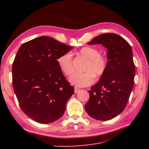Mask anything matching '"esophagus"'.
Segmentation results:
<instances>
[{
	"label": "esophagus",
	"mask_w": 149,
	"mask_h": 149,
	"mask_svg": "<svg viewBox=\"0 0 149 149\" xmlns=\"http://www.w3.org/2000/svg\"><path fill=\"white\" fill-rule=\"evenodd\" d=\"M79 91H80V89H79V88H74V92H75V93H78L79 92Z\"/></svg>",
	"instance_id": "obj_1"
}]
</instances>
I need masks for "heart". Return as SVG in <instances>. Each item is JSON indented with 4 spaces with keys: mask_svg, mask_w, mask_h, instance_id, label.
<instances>
[{
    "mask_svg": "<svg viewBox=\"0 0 149 149\" xmlns=\"http://www.w3.org/2000/svg\"><path fill=\"white\" fill-rule=\"evenodd\" d=\"M100 51L94 47L84 46L79 54L86 58L84 73H75L69 78V81L77 87H85L92 84L94 77L100 79L105 73L107 66V57L100 54ZM58 65L66 75H70L74 72L72 56L70 53H65L57 58Z\"/></svg>",
    "mask_w": 149,
    "mask_h": 149,
    "instance_id": "1",
    "label": "heart"
}]
</instances>
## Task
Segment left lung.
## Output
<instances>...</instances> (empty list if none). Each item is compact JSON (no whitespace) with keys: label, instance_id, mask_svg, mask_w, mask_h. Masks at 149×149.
Returning a JSON list of instances; mask_svg holds the SVG:
<instances>
[{"label":"left lung","instance_id":"1","mask_svg":"<svg viewBox=\"0 0 149 149\" xmlns=\"http://www.w3.org/2000/svg\"><path fill=\"white\" fill-rule=\"evenodd\" d=\"M101 44L107 49V66L105 73L89 91L85 110L92 118L111 120L126 107L134 88L135 65L129 43L113 33L99 35L88 45Z\"/></svg>","mask_w":149,"mask_h":149}]
</instances>
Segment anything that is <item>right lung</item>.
Segmentation results:
<instances>
[{
  "instance_id": "right-lung-1",
  "label": "right lung",
  "mask_w": 149,
  "mask_h": 149,
  "mask_svg": "<svg viewBox=\"0 0 149 149\" xmlns=\"http://www.w3.org/2000/svg\"><path fill=\"white\" fill-rule=\"evenodd\" d=\"M71 49L52 37L41 36L22 44L17 52L12 67L14 91L23 112L36 122L58 120L74 93L57 63Z\"/></svg>"
}]
</instances>
